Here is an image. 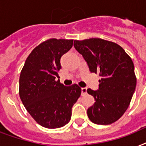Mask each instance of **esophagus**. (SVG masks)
I'll return each mask as SVG.
<instances>
[{"instance_id": "esophagus-1", "label": "esophagus", "mask_w": 146, "mask_h": 146, "mask_svg": "<svg viewBox=\"0 0 146 146\" xmlns=\"http://www.w3.org/2000/svg\"><path fill=\"white\" fill-rule=\"evenodd\" d=\"M81 92H82V96L85 95L86 93H87V89L85 87L83 88H81Z\"/></svg>"}]
</instances>
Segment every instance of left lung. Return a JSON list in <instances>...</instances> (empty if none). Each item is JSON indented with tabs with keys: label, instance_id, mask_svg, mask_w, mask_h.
Wrapping results in <instances>:
<instances>
[{
	"label": "left lung",
	"instance_id": "8db88e82",
	"mask_svg": "<svg viewBox=\"0 0 146 146\" xmlns=\"http://www.w3.org/2000/svg\"><path fill=\"white\" fill-rule=\"evenodd\" d=\"M73 46L86 61L91 73H99V90L88 89L95 103L87 110L89 119L98 125L117 121L129 107L136 86L134 64L117 43L100 38L74 40Z\"/></svg>",
	"mask_w": 146,
	"mask_h": 146
}]
</instances>
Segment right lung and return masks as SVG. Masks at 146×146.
<instances>
[{
  "mask_svg": "<svg viewBox=\"0 0 146 146\" xmlns=\"http://www.w3.org/2000/svg\"><path fill=\"white\" fill-rule=\"evenodd\" d=\"M73 40L52 38L33 49L19 80V95L30 115L48 129L60 128L71 119L72 107L81 95L77 84L65 86L58 72L61 56L73 46Z\"/></svg>",
  "mask_w": 146,
  "mask_h": 146,
  "instance_id": "right-lung-1",
  "label": "right lung"
}]
</instances>
